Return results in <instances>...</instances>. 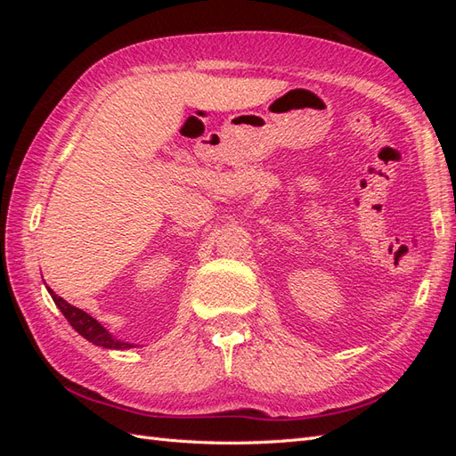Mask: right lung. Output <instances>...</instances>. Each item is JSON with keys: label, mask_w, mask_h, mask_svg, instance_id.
Wrapping results in <instances>:
<instances>
[{"label": "right lung", "mask_w": 456, "mask_h": 456, "mask_svg": "<svg viewBox=\"0 0 456 456\" xmlns=\"http://www.w3.org/2000/svg\"><path fill=\"white\" fill-rule=\"evenodd\" d=\"M48 294H51L56 307L61 309L62 315L68 319V323H70L84 338H88L90 343L103 346V348H115V351H123V348H133L134 346L133 343L119 341V338H115L113 335H110L108 329H105L100 322H95V319L86 314L84 309L68 304L66 299H62L58 294H54L51 288H48Z\"/></svg>", "instance_id": "right-lung-1"}]
</instances>
